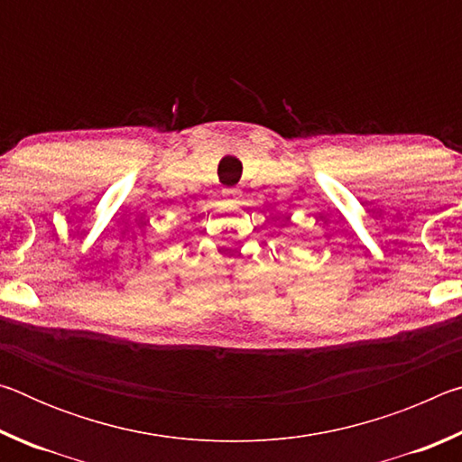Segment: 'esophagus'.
Returning <instances> with one entry per match:
<instances>
[{"instance_id":"1","label":"esophagus","mask_w":462,"mask_h":462,"mask_svg":"<svg viewBox=\"0 0 462 462\" xmlns=\"http://www.w3.org/2000/svg\"><path fill=\"white\" fill-rule=\"evenodd\" d=\"M224 198L230 201H236L240 198V189H224Z\"/></svg>"}]
</instances>
